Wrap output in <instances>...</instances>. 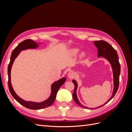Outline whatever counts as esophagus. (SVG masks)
Masks as SVG:
<instances>
[{
	"label": "esophagus",
	"mask_w": 132,
	"mask_h": 132,
	"mask_svg": "<svg viewBox=\"0 0 132 132\" xmlns=\"http://www.w3.org/2000/svg\"><path fill=\"white\" fill-rule=\"evenodd\" d=\"M74 77V73L73 72V71H70L68 74V77L69 79H71L73 78Z\"/></svg>",
	"instance_id": "1"
}]
</instances>
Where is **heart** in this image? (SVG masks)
Listing matches in <instances>:
<instances>
[{
	"mask_svg": "<svg viewBox=\"0 0 132 132\" xmlns=\"http://www.w3.org/2000/svg\"><path fill=\"white\" fill-rule=\"evenodd\" d=\"M79 49L77 48H74L71 49L70 50V53L71 55H73V56H75V55H77L78 54V53L79 52ZM86 56V54L84 52H83L80 55V57L81 58H85Z\"/></svg>",
	"mask_w": 132,
	"mask_h": 132,
	"instance_id": "1",
	"label": "heart"
}]
</instances>
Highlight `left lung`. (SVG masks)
<instances>
[{
  "mask_svg": "<svg viewBox=\"0 0 132 132\" xmlns=\"http://www.w3.org/2000/svg\"><path fill=\"white\" fill-rule=\"evenodd\" d=\"M94 45L96 46L98 50V57H103L106 58L108 61H109L112 67L113 70V93L111 97L110 98V99L108 100L106 102H105L104 104L98 106L95 109L97 108H100L102 107V106L105 105L107 103L109 102L111 100L112 98L117 91V90L118 89L119 86V75H120L121 72V66L119 62V59L118 56L116 51L112 47L110 44H109L108 42L105 41H95L94 42ZM72 82L74 84V90L73 94V97L74 101L77 103L78 105H79L80 107L84 108V109H89V107H87L85 106L82 105L81 103L79 102V100L77 97V89L78 87V84L75 80H73Z\"/></svg>",
  "mask_w": 132,
  "mask_h": 132,
  "instance_id": "8db88e82",
  "label": "left lung"
}]
</instances>
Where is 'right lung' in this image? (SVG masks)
<instances>
[{"instance_id": "right-lung-1", "label": "right lung", "mask_w": 132, "mask_h": 132, "mask_svg": "<svg viewBox=\"0 0 132 132\" xmlns=\"http://www.w3.org/2000/svg\"><path fill=\"white\" fill-rule=\"evenodd\" d=\"M38 44L36 42H34L32 39H27L26 40L20 43L18 46L12 52V53L10 57V61L7 67V74H8V86L9 91L13 97L19 103L23 106L24 107L29 109L31 110H39L45 109L46 107H49L54 102L57 92L60 87L63 84L64 82L66 81L65 78H62L61 79L58 80V81H55L52 84L51 86V94L50 97L46 100V101H43L42 102H30V101H26L23 100L22 98L16 95L14 91L13 87H12L11 84V78H10V73H11V69L15 59L18 57V55L20 53V52L22 50H25L27 49H34L38 47Z\"/></svg>"}]
</instances>
